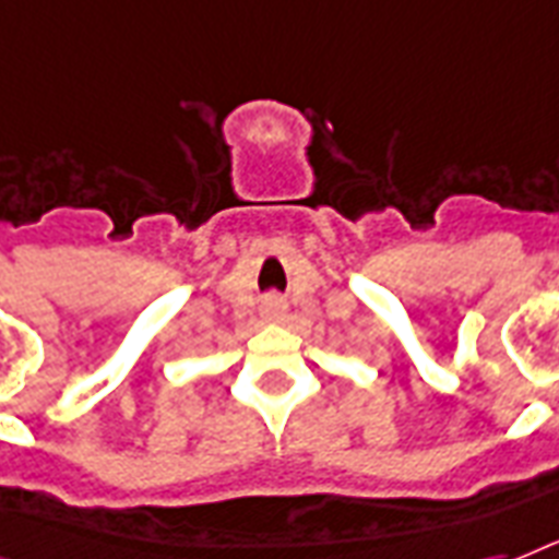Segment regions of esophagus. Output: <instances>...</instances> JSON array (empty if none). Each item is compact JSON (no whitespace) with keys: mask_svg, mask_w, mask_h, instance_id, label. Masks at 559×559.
<instances>
[{"mask_svg":"<svg viewBox=\"0 0 559 559\" xmlns=\"http://www.w3.org/2000/svg\"><path fill=\"white\" fill-rule=\"evenodd\" d=\"M285 300L283 297H276V294H271V297H265L262 300V320H267V323H280V320L285 318Z\"/></svg>","mask_w":559,"mask_h":559,"instance_id":"obj_1","label":"esophagus"}]
</instances>
